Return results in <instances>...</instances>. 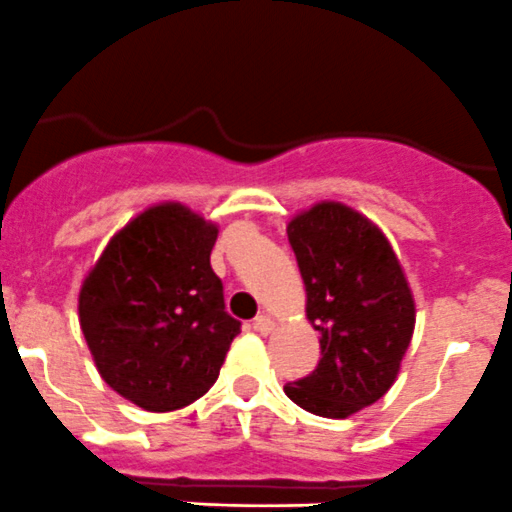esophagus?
Returning <instances> with one entry per match:
<instances>
[{
  "instance_id": "1",
  "label": "esophagus",
  "mask_w": 512,
  "mask_h": 512,
  "mask_svg": "<svg viewBox=\"0 0 512 512\" xmlns=\"http://www.w3.org/2000/svg\"><path fill=\"white\" fill-rule=\"evenodd\" d=\"M253 329H256V332H261V334H269L271 329H274V321H271V316L261 314V316H256V319H253Z\"/></svg>"
}]
</instances>
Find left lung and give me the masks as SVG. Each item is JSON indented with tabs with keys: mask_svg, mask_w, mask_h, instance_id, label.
Instances as JSON below:
<instances>
[{
	"mask_svg": "<svg viewBox=\"0 0 512 512\" xmlns=\"http://www.w3.org/2000/svg\"><path fill=\"white\" fill-rule=\"evenodd\" d=\"M286 233L321 359L284 392L311 415L344 420L397 379L415 332L412 289L382 228L344 203H314L291 218Z\"/></svg>",
	"mask_w": 512,
	"mask_h": 512,
	"instance_id": "left-lung-1",
	"label": "left lung"
}]
</instances>
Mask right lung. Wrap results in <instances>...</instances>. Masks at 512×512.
<instances>
[{
    "label": "right lung",
    "mask_w": 512,
    "mask_h": 512,
    "mask_svg": "<svg viewBox=\"0 0 512 512\" xmlns=\"http://www.w3.org/2000/svg\"><path fill=\"white\" fill-rule=\"evenodd\" d=\"M216 238L201 213L158 203L107 241L82 281L77 311L97 372L143 410L203 397L241 332L211 269Z\"/></svg>",
    "instance_id": "right-lung-1"
}]
</instances>
